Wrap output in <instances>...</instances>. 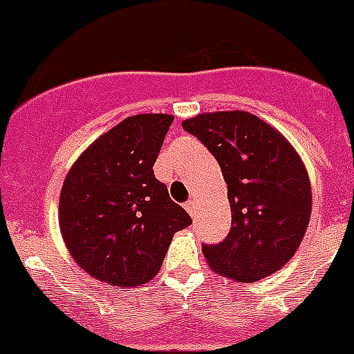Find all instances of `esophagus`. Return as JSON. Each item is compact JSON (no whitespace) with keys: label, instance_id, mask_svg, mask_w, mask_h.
I'll return each mask as SVG.
<instances>
[{"label":"esophagus","instance_id":"34e87169","mask_svg":"<svg viewBox=\"0 0 354 354\" xmlns=\"http://www.w3.org/2000/svg\"><path fill=\"white\" fill-rule=\"evenodd\" d=\"M184 208L189 212V216H195V214H197V201H195V198H189V201L184 204Z\"/></svg>","mask_w":354,"mask_h":354}]
</instances>
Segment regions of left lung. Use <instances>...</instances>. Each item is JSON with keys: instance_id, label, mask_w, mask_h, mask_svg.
Here are the masks:
<instances>
[{"instance_id": "left-lung-1", "label": "left lung", "mask_w": 354, "mask_h": 354, "mask_svg": "<svg viewBox=\"0 0 354 354\" xmlns=\"http://www.w3.org/2000/svg\"><path fill=\"white\" fill-rule=\"evenodd\" d=\"M182 127L216 157L229 189V234L203 243L212 270L242 283L279 270L298 250L311 214L310 178L295 148L243 111L198 114Z\"/></svg>"}]
</instances>
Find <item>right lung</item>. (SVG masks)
<instances>
[{
    "mask_svg": "<svg viewBox=\"0 0 354 354\" xmlns=\"http://www.w3.org/2000/svg\"><path fill=\"white\" fill-rule=\"evenodd\" d=\"M170 114L125 118L91 144L65 178L59 229L65 245L90 276L116 287H138L156 276L172 234L191 225L153 174Z\"/></svg>",
    "mask_w": 354,
    "mask_h": 354,
    "instance_id": "obj_1",
    "label": "right lung"
}]
</instances>
